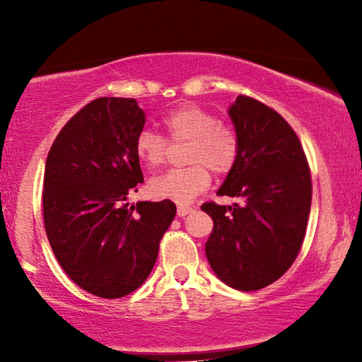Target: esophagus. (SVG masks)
I'll return each instance as SVG.
<instances>
[{
	"label": "esophagus",
	"mask_w": 362,
	"mask_h": 362,
	"mask_svg": "<svg viewBox=\"0 0 362 362\" xmlns=\"http://www.w3.org/2000/svg\"><path fill=\"white\" fill-rule=\"evenodd\" d=\"M192 211H194V209H192V207H189V206H182V204L177 206V216H180V217H185Z\"/></svg>",
	"instance_id": "esophagus-1"
}]
</instances>
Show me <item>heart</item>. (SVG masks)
<instances>
[{"label":"heart","instance_id":"1","mask_svg":"<svg viewBox=\"0 0 362 362\" xmlns=\"http://www.w3.org/2000/svg\"><path fill=\"white\" fill-rule=\"evenodd\" d=\"M163 127L173 143L189 141L186 161L191 166L171 170L148 182V191L160 199L187 204L211 185V172L227 175L240 151L235 128L217 120L214 113L194 103H186L163 117ZM135 153L148 168H156L168 156V141L158 133L143 130L135 140Z\"/></svg>","mask_w":362,"mask_h":362}]
</instances>
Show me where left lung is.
<instances>
[{
  "label": "left lung",
  "mask_w": 362,
  "mask_h": 362,
  "mask_svg": "<svg viewBox=\"0 0 362 362\" xmlns=\"http://www.w3.org/2000/svg\"><path fill=\"white\" fill-rule=\"evenodd\" d=\"M229 117L240 151L217 194L242 202L201 206L214 221L206 255L224 284L254 291L279 280L298 255L310 216L311 175L298 136L274 108L239 95Z\"/></svg>",
  "instance_id": "left-lung-1"
}]
</instances>
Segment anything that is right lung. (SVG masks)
I'll list each match as a JSON object with an SVG mask.
<instances>
[{"label":"right lung","mask_w":362,"mask_h":362,"mask_svg":"<svg viewBox=\"0 0 362 362\" xmlns=\"http://www.w3.org/2000/svg\"><path fill=\"white\" fill-rule=\"evenodd\" d=\"M143 125L135 98H95L64 125L46 160L49 244L71 280L102 298L125 296L148 279L176 216L168 199L127 202L143 182L135 153Z\"/></svg>","instance_id":"right-lung-1"}]
</instances>
